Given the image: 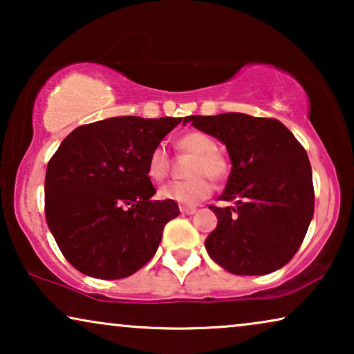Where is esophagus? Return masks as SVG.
Listing matches in <instances>:
<instances>
[{"label": "esophagus", "mask_w": 354, "mask_h": 354, "mask_svg": "<svg viewBox=\"0 0 354 354\" xmlns=\"http://www.w3.org/2000/svg\"><path fill=\"white\" fill-rule=\"evenodd\" d=\"M180 212L185 216H192L196 212V207L195 206H180Z\"/></svg>", "instance_id": "obj_1"}]
</instances>
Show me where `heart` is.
Returning a JSON list of instances; mask_svg holds the SVG:
<instances>
[{
    "label": "heart",
    "mask_w": 354,
    "mask_h": 354,
    "mask_svg": "<svg viewBox=\"0 0 354 354\" xmlns=\"http://www.w3.org/2000/svg\"><path fill=\"white\" fill-rule=\"evenodd\" d=\"M177 147L182 151L195 154L190 178L187 180H172L159 188L161 200L178 203L182 206H195L212 193V183L209 178L221 180L229 172V161L217 149V145L209 135L205 132L192 130L177 138ZM171 159L162 145L153 147L147 158V176L151 182H161L167 177Z\"/></svg>",
    "instance_id": "heart-1"
}]
</instances>
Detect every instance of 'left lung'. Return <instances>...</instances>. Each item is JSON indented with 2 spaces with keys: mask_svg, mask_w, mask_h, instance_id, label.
I'll return each mask as SVG.
<instances>
[{
  "mask_svg": "<svg viewBox=\"0 0 354 354\" xmlns=\"http://www.w3.org/2000/svg\"><path fill=\"white\" fill-rule=\"evenodd\" d=\"M201 132L225 145L232 171L219 196L234 206H209L217 227L207 254L236 275H264L283 268L303 243L314 214L308 154L277 119L241 113L188 115Z\"/></svg>",
  "mask_w": 354,
  "mask_h": 354,
  "instance_id": "obj_1",
  "label": "left lung"
}]
</instances>
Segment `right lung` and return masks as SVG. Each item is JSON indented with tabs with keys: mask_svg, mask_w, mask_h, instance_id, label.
Listing matches in <instances>:
<instances>
[{
	"mask_svg": "<svg viewBox=\"0 0 354 354\" xmlns=\"http://www.w3.org/2000/svg\"><path fill=\"white\" fill-rule=\"evenodd\" d=\"M182 119L111 118L62 140L45 177V214L64 258L95 279H124L156 253L177 203L153 201V147Z\"/></svg>",
	"mask_w": 354,
	"mask_h": 354,
	"instance_id": "add662e5",
	"label": "right lung"
}]
</instances>
